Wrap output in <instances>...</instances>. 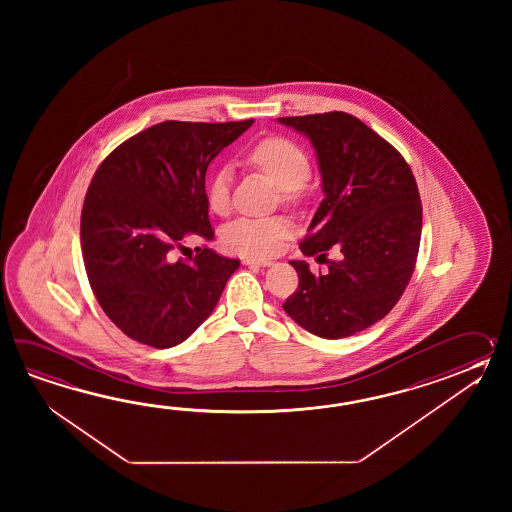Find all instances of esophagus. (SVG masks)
<instances>
[{
    "label": "esophagus",
    "mask_w": 512,
    "mask_h": 512,
    "mask_svg": "<svg viewBox=\"0 0 512 512\" xmlns=\"http://www.w3.org/2000/svg\"><path fill=\"white\" fill-rule=\"evenodd\" d=\"M243 265H256V267H269L271 260L267 258H243Z\"/></svg>",
    "instance_id": "esophagus-1"
}]
</instances>
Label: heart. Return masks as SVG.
I'll list each match as a JSON object with an SVG mask.
<instances>
[{"instance_id":"b5f03b06","label":"heart","mask_w":512,"mask_h":512,"mask_svg":"<svg viewBox=\"0 0 512 512\" xmlns=\"http://www.w3.org/2000/svg\"><path fill=\"white\" fill-rule=\"evenodd\" d=\"M249 163L271 177L280 186L285 203H293L300 190L311 179V163L304 150L289 139L267 137L256 142L247 152ZM232 177L229 168H219L207 186L208 208L225 216L230 208ZM293 234V223L287 218H240L229 223L219 234L221 247L232 254L265 258L282 249L283 241Z\"/></svg>"}]
</instances>
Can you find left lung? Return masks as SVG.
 <instances>
[{
  "mask_svg": "<svg viewBox=\"0 0 512 512\" xmlns=\"http://www.w3.org/2000/svg\"><path fill=\"white\" fill-rule=\"evenodd\" d=\"M278 120L315 148L324 199L300 249L327 263L326 274H313L291 261L298 289L283 309L316 337H351L388 315L412 278L423 229L414 174L390 142L344 111ZM331 248L337 261L326 260Z\"/></svg>",
  "mask_w": 512,
  "mask_h": 512,
  "instance_id": "obj_1",
  "label": "left lung"
}]
</instances>
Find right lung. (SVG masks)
<instances>
[{"label":"right lung","mask_w":512,"mask_h":512,"mask_svg":"<svg viewBox=\"0 0 512 512\" xmlns=\"http://www.w3.org/2000/svg\"><path fill=\"white\" fill-rule=\"evenodd\" d=\"M254 120H166L122 142L87 188L80 243L98 304L124 335L172 348L207 320L240 261L197 247L175 261L190 236L212 240L208 164Z\"/></svg>","instance_id":"add662e5"}]
</instances>
